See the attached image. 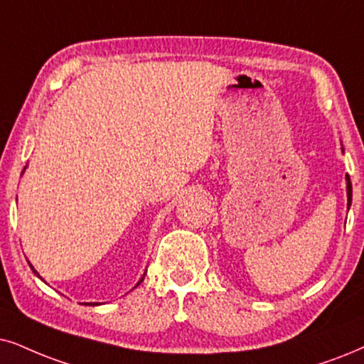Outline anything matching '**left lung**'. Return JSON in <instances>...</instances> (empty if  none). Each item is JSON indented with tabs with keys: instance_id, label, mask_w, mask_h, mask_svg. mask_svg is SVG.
<instances>
[{
	"instance_id": "8db88e82",
	"label": "left lung",
	"mask_w": 364,
	"mask_h": 364,
	"mask_svg": "<svg viewBox=\"0 0 364 364\" xmlns=\"http://www.w3.org/2000/svg\"><path fill=\"white\" fill-rule=\"evenodd\" d=\"M346 181H348V205H351V196H353V188H351V181H349V176L346 174Z\"/></svg>"
}]
</instances>
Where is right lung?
I'll return each mask as SVG.
<instances>
[{"mask_svg":"<svg viewBox=\"0 0 364 364\" xmlns=\"http://www.w3.org/2000/svg\"><path fill=\"white\" fill-rule=\"evenodd\" d=\"M30 267H31V265H30ZM31 269H33V267H31ZM33 272H35V274H36V270H35V269H33Z\"/></svg>","mask_w":364,"mask_h":364,"instance_id":"right-lung-1","label":"right lung"}]
</instances>
